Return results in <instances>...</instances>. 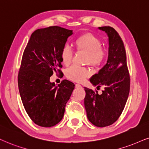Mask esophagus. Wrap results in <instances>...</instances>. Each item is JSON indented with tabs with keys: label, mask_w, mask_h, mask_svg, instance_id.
I'll return each mask as SVG.
<instances>
[{
	"label": "esophagus",
	"mask_w": 149,
	"mask_h": 149,
	"mask_svg": "<svg viewBox=\"0 0 149 149\" xmlns=\"http://www.w3.org/2000/svg\"><path fill=\"white\" fill-rule=\"evenodd\" d=\"M75 86H76V88H81V86L79 84H75Z\"/></svg>",
	"instance_id": "esophagus-1"
}]
</instances>
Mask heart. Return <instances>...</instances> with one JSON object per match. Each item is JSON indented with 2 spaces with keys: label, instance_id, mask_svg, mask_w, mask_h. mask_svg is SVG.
Instances as JSON below:
<instances>
[{
  "label": "heart",
  "instance_id": "1",
  "mask_svg": "<svg viewBox=\"0 0 149 149\" xmlns=\"http://www.w3.org/2000/svg\"><path fill=\"white\" fill-rule=\"evenodd\" d=\"M77 50L83 51L87 54L86 63L94 68L102 65L107 57V52L102 47V42L97 36L87 32L81 34L74 42ZM72 50L68 45H64L60 52L61 62L65 65H68L72 58ZM90 71L85 68L72 65L66 70V77L74 81L81 82L90 76Z\"/></svg>",
  "mask_w": 149,
  "mask_h": 149
}]
</instances>
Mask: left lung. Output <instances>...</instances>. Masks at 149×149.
I'll use <instances>...</instances> for the list:
<instances>
[{
    "mask_svg": "<svg viewBox=\"0 0 149 149\" xmlns=\"http://www.w3.org/2000/svg\"><path fill=\"white\" fill-rule=\"evenodd\" d=\"M99 29L108 36V57L106 65L90 81L97 90L101 87L104 89L99 95L97 91L84 88V105L90 122L97 127H106L116 122L124 110L129 95L130 75L120 36L112 27Z\"/></svg>",
    "mask_w": 149,
    "mask_h": 149,
    "instance_id": "8db88e82",
    "label": "left lung"
}]
</instances>
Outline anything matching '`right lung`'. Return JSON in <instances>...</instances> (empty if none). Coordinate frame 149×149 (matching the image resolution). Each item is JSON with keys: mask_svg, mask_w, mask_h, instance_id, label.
I'll return each instance as SVG.
<instances>
[{"mask_svg": "<svg viewBox=\"0 0 149 149\" xmlns=\"http://www.w3.org/2000/svg\"><path fill=\"white\" fill-rule=\"evenodd\" d=\"M72 30L58 26L32 33L22 56L18 85L30 119L42 127H52L63 118L74 84L64 79L58 86L49 81L53 72L61 73L60 52Z\"/></svg>", "mask_w": 149, "mask_h": 149, "instance_id": "1", "label": "right lung"}]
</instances>
